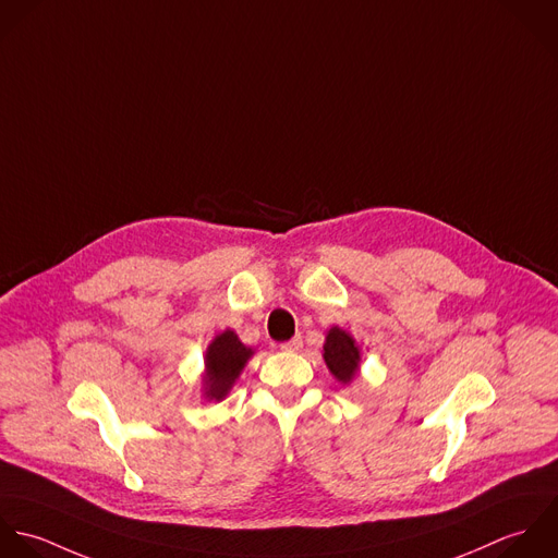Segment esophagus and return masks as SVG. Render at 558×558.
I'll list each match as a JSON object with an SVG mask.
<instances>
[{
  "label": "esophagus",
  "mask_w": 558,
  "mask_h": 558,
  "mask_svg": "<svg viewBox=\"0 0 558 558\" xmlns=\"http://www.w3.org/2000/svg\"><path fill=\"white\" fill-rule=\"evenodd\" d=\"M302 344H304V342H302V336H295V338H291V340L282 342V344H280V349H282V351H291V353H293V351H300V349H302Z\"/></svg>",
  "instance_id": "34e87169"
}]
</instances>
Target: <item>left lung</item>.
<instances>
[{
	"instance_id": "left-lung-1",
	"label": "left lung",
	"mask_w": 558,
	"mask_h": 558,
	"mask_svg": "<svg viewBox=\"0 0 558 558\" xmlns=\"http://www.w3.org/2000/svg\"><path fill=\"white\" fill-rule=\"evenodd\" d=\"M324 360L340 384H349L360 368V349L353 336L340 328H330L324 344Z\"/></svg>"
}]
</instances>
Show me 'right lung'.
I'll return each instance as SVG.
<instances>
[{
	"mask_svg": "<svg viewBox=\"0 0 558 558\" xmlns=\"http://www.w3.org/2000/svg\"><path fill=\"white\" fill-rule=\"evenodd\" d=\"M252 355L254 349L245 347L232 330H223L222 335L216 336L205 353L203 397L207 401H222Z\"/></svg>",
	"mask_w": 558,
	"mask_h": 558,
	"instance_id": "add662e5",
	"label": "right lung"
}]
</instances>
